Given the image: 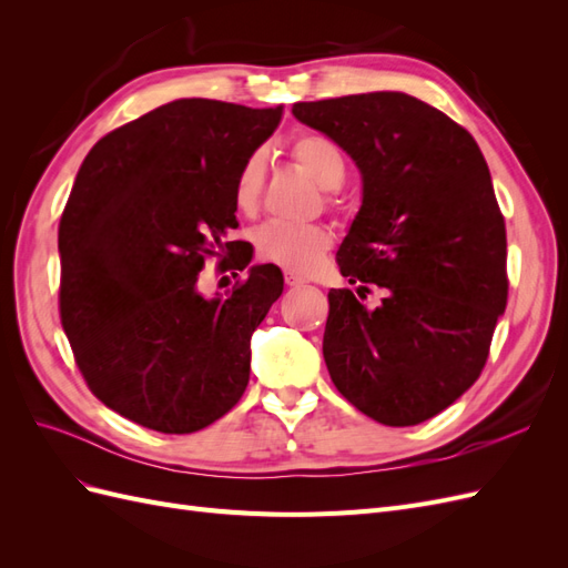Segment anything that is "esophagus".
Here are the masks:
<instances>
[{
	"label": "esophagus",
	"instance_id": "1",
	"mask_svg": "<svg viewBox=\"0 0 568 568\" xmlns=\"http://www.w3.org/2000/svg\"><path fill=\"white\" fill-rule=\"evenodd\" d=\"M284 282H286V286H303V284H305V277H301V274H296V272L286 270V272H284Z\"/></svg>",
	"mask_w": 568,
	"mask_h": 568
}]
</instances>
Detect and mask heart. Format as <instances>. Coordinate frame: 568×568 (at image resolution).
Wrapping results in <instances>:
<instances>
[{
  "mask_svg": "<svg viewBox=\"0 0 568 568\" xmlns=\"http://www.w3.org/2000/svg\"><path fill=\"white\" fill-rule=\"evenodd\" d=\"M288 156L307 178H313L322 189H338L346 180V159L341 149L317 132H301L288 142ZM265 186V159L253 153L239 168L234 180V205L239 213L253 215L261 205ZM332 199V192L326 194ZM255 255L265 263L280 265L291 272H311L324 251L332 246L329 227L311 222V225H291V222H265L253 232Z\"/></svg>",
  "mask_w": 568,
  "mask_h": 568,
  "instance_id": "heart-1",
  "label": "heart"
}]
</instances>
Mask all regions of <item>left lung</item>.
Listing matches in <instances>:
<instances>
[{
    "mask_svg": "<svg viewBox=\"0 0 568 568\" xmlns=\"http://www.w3.org/2000/svg\"><path fill=\"white\" fill-rule=\"evenodd\" d=\"M291 111L363 173V205L336 253L357 291H329L322 341L332 382L379 424L432 419L484 372L507 307V230L484 153L453 118L403 92ZM372 287L379 308L362 303Z\"/></svg>",
    "mask_w": 568,
    "mask_h": 568,
    "instance_id": "8db88e82",
    "label": "left lung"
}]
</instances>
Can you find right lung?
<instances>
[{"label": "right lung", "instance_id": "right-lung-1", "mask_svg": "<svg viewBox=\"0 0 568 568\" xmlns=\"http://www.w3.org/2000/svg\"><path fill=\"white\" fill-rule=\"evenodd\" d=\"M280 118L178 99L101 136L80 165L59 222L61 324L84 384L134 424L194 434L248 386L282 270L255 265L213 301L196 282L211 257L220 272L251 263V244L225 242L234 180Z\"/></svg>", "mask_w": 568, "mask_h": 568}]
</instances>
